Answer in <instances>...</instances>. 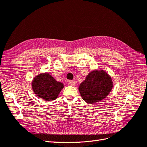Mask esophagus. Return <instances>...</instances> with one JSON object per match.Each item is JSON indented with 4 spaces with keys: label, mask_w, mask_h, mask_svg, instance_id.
Masks as SVG:
<instances>
[{
    "label": "esophagus",
    "mask_w": 147,
    "mask_h": 147,
    "mask_svg": "<svg viewBox=\"0 0 147 147\" xmlns=\"http://www.w3.org/2000/svg\"><path fill=\"white\" fill-rule=\"evenodd\" d=\"M68 84H69V85H71V86H74V85H75L74 82L73 81H71V80H70V81H68Z\"/></svg>",
    "instance_id": "1"
}]
</instances>
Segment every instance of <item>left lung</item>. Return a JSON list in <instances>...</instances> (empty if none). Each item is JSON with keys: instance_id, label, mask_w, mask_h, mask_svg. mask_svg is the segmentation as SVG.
Here are the masks:
<instances>
[{"instance_id": "1", "label": "left lung", "mask_w": 147, "mask_h": 147, "mask_svg": "<svg viewBox=\"0 0 147 147\" xmlns=\"http://www.w3.org/2000/svg\"><path fill=\"white\" fill-rule=\"evenodd\" d=\"M113 87L111 78L103 71L95 70L90 72L79 87L82 99L92 104L101 101L109 94Z\"/></svg>"}]
</instances>
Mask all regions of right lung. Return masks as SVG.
<instances>
[{"mask_svg": "<svg viewBox=\"0 0 147 147\" xmlns=\"http://www.w3.org/2000/svg\"><path fill=\"white\" fill-rule=\"evenodd\" d=\"M63 87L62 83L57 81L48 73L39 74L34 78L32 83L34 93L47 101L55 100Z\"/></svg>", "mask_w": 147, "mask_h": 147, "instance_id": "add662e5", "label": "right lung"}]
</instances>
